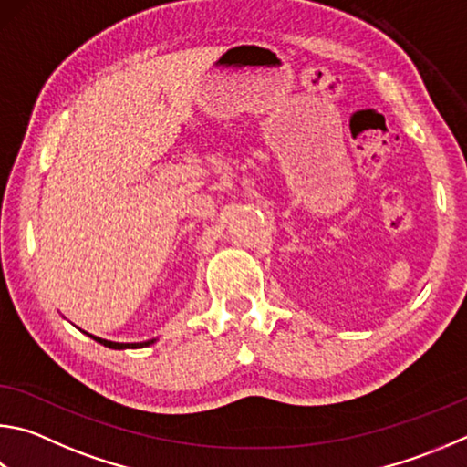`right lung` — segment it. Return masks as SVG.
<instances>
[{"label": "right lung", "instance_id": "add662e5", "mask_svg": "<svg viewBox=\"0 0 467 467\" xmlns=\"http://www.w3.org/2000/svg\"><path fill=\"white\" fill-rule=\"evenodd\" d=\"M83 333H86V330H83ZM86 335L91 337L93 341H98L104 347H109V349H142V347H149V345L159 341V338H149V341H140V343H116V341H108V338H99V337L89 335V333H86Z\"/></svg>", "mask_w": 467, "mask_h": 467}]
</instances>
